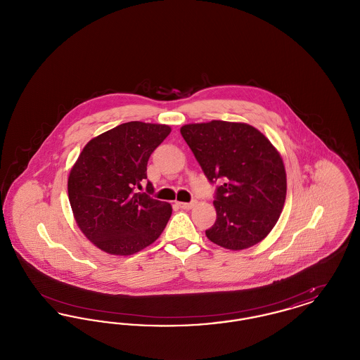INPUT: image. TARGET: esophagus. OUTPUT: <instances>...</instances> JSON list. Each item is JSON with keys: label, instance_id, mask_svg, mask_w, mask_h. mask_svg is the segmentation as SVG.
Masks as SVG:
<instances>
[{"label": "esophagus", "instance_id": "34e87169", "mask_svg": "<svg viewBox=\"0 0 360 360\" xmlns=\"http://www.w3.org/2000/svg\"><path fill=\"white\" fill-rule=\"evenodd\" d=\"M195 204H197L195 201H193V202H176V205L179 206V207H182V209H185V210L191 209Z\"/></svg>", "mask_w": 360, "mask_h": 360}]
</instances>
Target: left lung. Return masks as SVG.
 <instances>
[{
	"mask_svg": "<svg viewBox=\"0 0 360 360\" xmlns=\"http://www.w3.org/2000/svg\"><path fill=\"white\" fill-rule=\"evenodd\" d=\"M181 134L206 178L224 181L213 201L217 219L206 238L232 251L260 243L274 228L286 200V170L278 150L245 122L186 124Z\"/></svg>",
	"mask_w": 360,
	"mask_h": 360,
	"instance_id": "8db88e82",
	"label": "left lung"
}]
</instances>
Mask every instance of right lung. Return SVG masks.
<instances>
[{
  "instance_id": "obj_1",
  "label": "right lung",
  "mask_w": 360,
  "mask_h": 360,
  "mask_svg": "<svg viewBox=\"0 0 360 360\" xmlns=\"http://www.w3.org/2000/svg\"><path fill=\"white\" fill-rule=\"evenodd\" d=\"M170 132L166 124L124 122L93 137L71 167L68 191L75 223L103 252L134 255L169 223V202L134 188H141L150 156ZM147 190H154L151 182Z\"/></svg>"
}]
</instances>
